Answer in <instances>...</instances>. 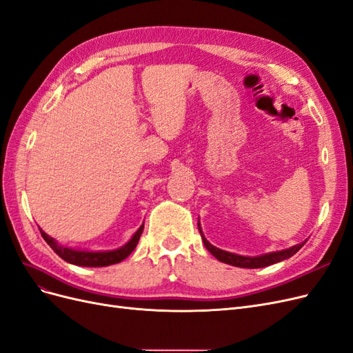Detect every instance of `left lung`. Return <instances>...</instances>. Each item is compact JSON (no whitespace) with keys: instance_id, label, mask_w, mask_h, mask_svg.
<instances>
[{"instance_id":"1","label":"left lung","mask_w":353,"mask_h":353,"mask_svg":"<svg viewBox=\"0 0 353 353\" xmlns=\"http://www.w3.org/2000/svg\"><path fill=\"white\" fill-rule=\"evenodd\" d=\"M199 229H200L201 239L204 242V247L208 248L209 252L213 254L219 261L230 264V265H235V267H244V269H260V267H267V265H272L274 263L283 261L289 257H292V255L296 254L303 247V244L307 242V241H303V242H301V244H296V245L290 247V248H286V250H282V251L269 252V254H263V255H257V257H245V255H239V254L223 251L221 248H216L214 245L210 244L208 239H205L200 223H199Z\"/></svg>"}]
</instances>
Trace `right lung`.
Returning a JSON list of instances; mask_svg holds the SVG:
<instances>
[{"label":"right lung","mask_w":353,"mask_h":353,"mask_svg":"<svg viewBox=\"0 0 353 353\" xmlns=\"http://www.w3.org/2000/svg\"><path fill=\"white\" fill-rule=\"evenodd\" d=\"M143 228H144V225H141L137 229V232L131 236V239L127 242L125 245L119 247L117 250H111V251H86V250H74L70 247H64V245H61L58 241H55L52 236L45 234L42 229H39V230H41L43 239L46 241V244L50 245L57 252V255H59V257L64 261L71 263L74 265H83V267H105V265L121 263L124 259H127L132 251H134V248L139 244V239L143 234Z\"/></svg>","instance_id":"obj_1"}]
</instances>
